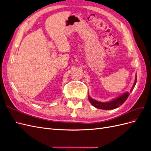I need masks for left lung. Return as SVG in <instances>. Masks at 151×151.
I'll return each mask as SVG.
<instances>
[{
    "label": "left lung",
    "mask_w": 151,
    "mask_h": 151,
    "mask_svg": "<svg viewBox=\"0 0 151 151\" xmlns=\"http://www.w3.org/2000/svg\"><path fill=\"white\" fill-rule=\"evenodd\" d=\"M136 83H137V76L135 77L134 84L133 86H132L130 92H132V91L134 88ZM129 93L127 92V93H123L122 95L118 97L116 99H114L111 100V101H109V102H99L98 101H96V100L91 98L89 96H88V99H89V102L93 106L99 109L109 110V109H113L120 107L122 104H123L125 103L128 97H129Z\"/></svg>",
    "instance_id": "obj_1"
}]
</instances>
